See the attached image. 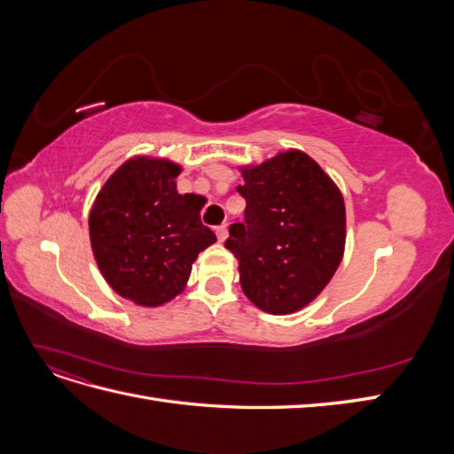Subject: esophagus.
Listing matches in <instances>:
<instances>
[{"label":"esophagus","mask_w":454,"mask_h":454,"mask_svg":"<svg viewBox=\"0 0 454 454\" xmlns=\"http://www.w3.org/2000/svg\"><path fill=\"white\" fill-rule=\"evenodd\" d=\"M215 235H217V240H219V242H223V240L227 239V225L223 223V225L215 227Z\"/></svg>","instance_id":"1"}]
</instances>
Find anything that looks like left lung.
<instances>
[{
	"mask_svg": "<svg viewBox=\"0 0 454 454\" xmlns=\"http://www.w3.org/2000/svg\"><path fill=\"white\" fill-rule=\"evenodd\" d=\"M244 222L229 227L240 286L255 307L290 314L309 305L345 252V200L318 162L290 149L242 170Z\"/></svg>",
	"mask_w": 454,
	"mask_h": 454,
	"instance_id": "8db88e82",
	"label": "left lung"
}]
</instances>
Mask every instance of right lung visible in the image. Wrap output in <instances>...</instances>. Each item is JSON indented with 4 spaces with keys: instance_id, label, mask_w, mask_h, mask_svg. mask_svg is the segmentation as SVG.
Segmentation results:
<instances>
[{
    "instance_id": "right-lung-1",
    "label": "right lung",
    "mask_w": 454,
    "mask_h": 454,
    "mask_svg": "<svg viewBox=\"0 0 454 454\" xmlns=\"http://www.w3.org/2000/svg\"><path fill=\"white\" fill-rule=\"evenodd\" d=\"M177 164L134 157L104 184L89 217L92 254L125 299L159 307L184 292L197 255L215 242L199 197L180 195Z\"/></svg>"
}]
</instances>
